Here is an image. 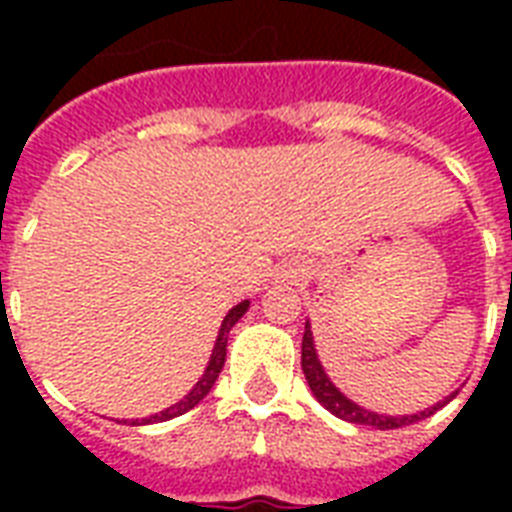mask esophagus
Segmentation results:
<instances>
[{"label":"esophagus","mask_w":512,"mask_h":512,"mask_svg":"<svg viewBox=\"0 0 512 512\" xmlns=\"http://www.w3.org/2000/svg\"><path fill=\"white\" fill-rule=\"evenodd\" d=\"M292 273H295V271H292Z\"/></svg>","instance_id":"obj_1"}]
</instances>
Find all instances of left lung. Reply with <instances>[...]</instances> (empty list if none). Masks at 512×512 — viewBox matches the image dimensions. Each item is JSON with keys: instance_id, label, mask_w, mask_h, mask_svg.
<instances>
[{"instance_id": "left-lung-1", "label": "left lung", "mask_w": 512, "mask_h": 512, "mask_svg": "<svg viewBox=\"0 0 512 512\" xmlns=\"http://www.w3.org/2000/svg\"><path fill=\"white\" fill-rule=\"evenodd\" d=\"M303 374L305 380H308V388L316 396L327 412H332L335 417L345 422H353V425H364V428H374V430H393V428H404V425H412V422H420L430 414H436L441 406H446L452 401L460 390H454L446 398L436 401L428 409H422V412L414 414H382V412H372V409H366V406L356 404L353 398H348L337 388L332 377L327 374L324 364H321L319 350H316V342H313V332H311V321H305V332H303Z\"/></svg>"}]
</instances>
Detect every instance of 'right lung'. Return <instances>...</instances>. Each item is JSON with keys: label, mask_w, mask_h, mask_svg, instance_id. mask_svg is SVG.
Returning <instances> with one entry per match:
<instances>
[{"label": "right lung", "mask_w": 512, "mask_h": 512, "mask_svg": "<svg viewBox=\"0 0 512 512\" xmlns=\"http://www.w3.org/2000/svg\"><path fill=\"white\" fill-rule=\"evenodd\" d=\"M249 311V300H241L239 305H233L231 311L225 313L223 324H220V332H217V340H215V348H212V356H209L207 366H204V374L199 377V382L193 385L188 393H185L177 404L167 406V409H162L159 414H151V417H143V420H124L122 425H154V422H167L172 420V417H180V414L191 412L193 406L199 404V401H204V396H207L209 390H212V385H215L217 374H220V369H223L225 364V345H228V332L233 329V324L244 316V313Z\"/></svg>", "instance_id": "1"}]
</instances>
